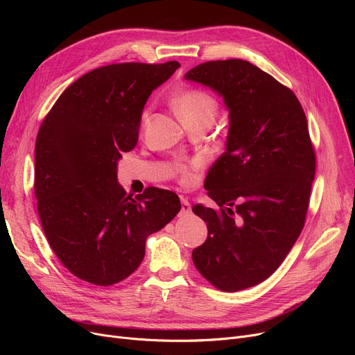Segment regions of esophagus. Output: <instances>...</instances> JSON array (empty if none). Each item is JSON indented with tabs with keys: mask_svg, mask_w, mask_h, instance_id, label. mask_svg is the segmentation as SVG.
Here are the masks:
<instances>
[{
	"mask_svg": "<svg viewBox=\"0 0 355 355\" xmlns=\"http://www.w3.org/2000/svg\"><path fill=\"white\" fill-rule=\"evenodd\" d=\"M190 211H191V206H190L189 200L185 198V197H181V211H180V216H185V214H189Z\"/></svg>",
	"mask_w": 355,
	"mask_h": 355,
	"instance_id": "1",
	"label": "esophagus"
}]
</instances>
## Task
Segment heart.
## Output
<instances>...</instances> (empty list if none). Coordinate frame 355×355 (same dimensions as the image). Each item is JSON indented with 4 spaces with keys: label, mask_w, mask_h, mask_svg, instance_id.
Listing matches in <instances>:
<instances>
[{
    "label": "heart",
    "mask_w": 355,
    "mask_h": 355,
    "mask_svg": "<svg viewBox=\"0 0 355 355\" xmlns=\"http://www.w3.org/2000/svg\"><path fill=\"white\" fill-rule=\"evenodd\" d=\"M174 109L180 119L185 123L207 122L211 125L218 112L217 101L201 89H187L174 98ZM146 116V114L144 115ZM202 166L201 158H194L190 162H182L175 166V173L181 182L189 184L194 180L196 171Z\"/></svg>",
    "instance_id": "b5f03b06"
}]
</instances>
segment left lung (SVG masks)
<instances>
[{
	"instance_id": "1",
	"label": "left lung",
	"mask_w": 355,
	"mask_h": 355,
	"mask_svg": "<svg viewBox=\"0 0 355 355\" xmlns=\"http://www.w3.org/2000/svg\"><path fill=\"white\" fill-rule=\"evenodd\" d=\"M184 79L217 92L230 119L204 181L220 210L193 207L207 223L193 262L217 289L241 291L281 266L304 229L316 162L306 116L289 87L246 60L201 63Z\"/></svg>"
}]
</instances>
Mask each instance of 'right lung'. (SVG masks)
<instances>
[{"label": "right lung", "instance_id": "add662e5", "mask_svg": "<svg viewBox=\"0 0 355 355\" xmlns=\"http://www.w3.org/2000/svg\"><path fill=\"white\" fill-rule=\"evenodd\" d=\"M178 67H98L62 93L39 129L34 193L42 227L63 266L82 281H123L141 265L148 236L181 210L173 191L148 187L126 194L116 174L122 153L138 142L149 95Z\"/></svg>", "mask_w": 355, "mask_h": 355}]
</instances>
